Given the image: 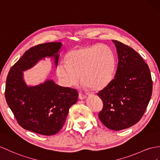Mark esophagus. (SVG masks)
<instances>
[{"label":"esophagus","instance_id":"esophagus-1","mask_svg":"<svg viewBox=\"0 0 160 160\" xmlns=\"http://www.w3.org/2000/svg\"><path fill=\"white\" fill-rule=\"evenodd\" d=\"M78 97H79V99L80 100H84L86 98V96L82 93H80Z\"/></svg>","mask_w":160,"mask_h":160}]
</instances>
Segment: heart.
<instances>
[{"label":"heart","instance_id":"b5f03b06","mask_svg":"<svg viewBox=\"0 0 160 160\" xmlns=\"http://www.w3.org/2000/svg\"><path fill=\"white\" fill-rule=\"evenodd\" d=\"M116 68L115 54L104 44L80 48L68 54L66 63L57 67V75L67 87L78 85L81 78L87 87L100 90L112 80Z\"/></svg>","mask_w":160,"mask_h":160}]
</instances>
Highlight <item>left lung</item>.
<instances>
[{
    "mask_svg": "<svg viewBox=\"0 0 160 160\" xmlns=\"http://www.w3.org/2000/svg\"><path fill=\"white\" fill-rule=\"evenodd\" d=\"M118 66L111 83L98 93L103 102L99 119L107 128L120 131L134 125L142 117L152 94L149 68L128 45L112 40Z\"/></svg>",
    "mask_w": 160,
    "mask_h": 160,
    "instance_id": "8db88e82",
    "label": "left lung"
}]
</instances>
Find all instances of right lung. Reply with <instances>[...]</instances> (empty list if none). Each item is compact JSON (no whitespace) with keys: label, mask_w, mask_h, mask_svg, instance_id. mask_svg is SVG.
Returning a JSON list of instances; mask_svg holds the SVG:
<instances>
[{"label":"right lung","mask_w":160,"mask_h":160,"mask_svg":"<svg viewBox=\"0 0 160 160\" xmlns=\"http://www.w3.org/2000/svg\"><path fill=\"white\" fill-rule=\"evenodd\" d=\"M62 46L60 42H50L30 48L12 66L7 78L5 98L18 123L26 130L43 135H53L62 129L78 93L51 79L28 86L23 72L45 58H53L57 67Z\"/></svg>","instance_id":"right-lung-1"}]
</instances>
